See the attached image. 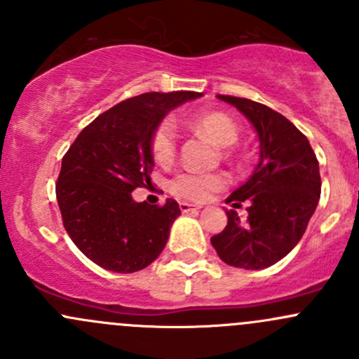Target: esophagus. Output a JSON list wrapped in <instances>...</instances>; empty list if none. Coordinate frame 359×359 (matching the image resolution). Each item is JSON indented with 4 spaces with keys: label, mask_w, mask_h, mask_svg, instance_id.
I'll use <instances>...</instances> for the list:
<instances>
[{
    "label": "esophagus",
    "mask_w": 359,
    "mask_h": 359,
    "mask_svg": "<svg viewBox=\"0 0 359 359\" xmlns=\"http://www.w3.org/2000/svg\"><path fill=\"white\" fill-rule=\"evenodd\" d=\"M179 208H180V212H182V213H187V212H198V210H201V206L200 205H193V203L182 201L179 205Z\"/></svg>",
    "instance_id": "esophagus-1"
}]
</instances>
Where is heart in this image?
<instances>
[{
  "label": "heart",
  "instance_id": "obj_1",
  "mask_svg": "<svg viewBox=\"0 0 359 359\" xmlns=\"http://www.w3.org/2000/svg\"><path fill=\"white\" fill-rule=\"evenodd\" d=\"M191 130L203 133L217 146H233L240 137L238 125L224 112H205L187 121ZM149 153L161 166L172 165L177 156V133L170 121H161L154 126L149 139ZM229 184L226 173H193L182 172L168 182V191L173 196L187 201H205L217 191H222Z\"/></svg>",
  "mask_w": 359,
  "mask_h": 359
}]
</instances>
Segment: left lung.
<instances>
[{"label":"left lung","mask_w":359,"mask_h":359,"mask_svg":"<svg viewBox=\"0 0 359 359\" xmlns=\"http://www.w3.org/2000/svg\"><path fill=\"white\" fill-rule=\"evenodd\" d=\"M217 97L255 126L260 161L248 182L229 196L236 206L250 200L247 220L229 210L227 226L210 241L229 266L264 269L288 255L306 233L320 200V165L307 137L283 114L250 99Z\"/></svg>","instance_id":"1"}]
</instances>
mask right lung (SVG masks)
Instances as JSON below:
<instances>
[{
  "label": "right lung",
  "instance_id": "obj_1",
  "mask_svg": "<svg viewBox=\"0 0 359 359\" xmlns=\"http://www.w3.org/2000/svg\"><path fill=\"white\" fill-rule=\"evenodd\" d=\"M198 92H149L97 116L62 158L57 203L69 238L92 262L114 273H135L156 260L179 203L147 205L132 191L151 186L149 139L172 107Z\"/></svg>",
  "mask_w": 359,
  "mask_h": 359
}]
</instances>
